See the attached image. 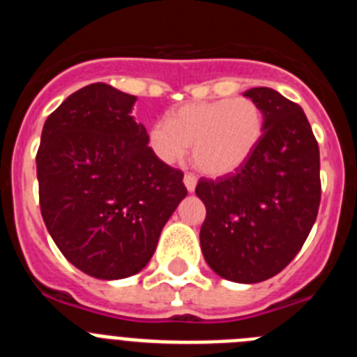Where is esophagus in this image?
I'll return each instance as SVG.
<instances>
[{
    "mask_svg": "<svg viewBox=\"0 0 357 357\" xmlns=\"http://www.w3.org/2000/svg\"><path fill=\"white\" fill-rule=\"evenodd\" d=\"M184 184H185V189H188L189 193H193L195 188H197V176H195L193 173H185Z\"/></svg>",
    "mask_w": 357,
    "mask_h": 357,
    "instance_id": "esophagus-1",
    "label": "esophagus"
}]
</instances>
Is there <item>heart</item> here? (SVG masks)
<instances>
[{
    "instance_id": "heart-1",
    "label": "heart",
    "mask_w": 357,
    "mask_h": 357,
    "mask_svg": "<svg viewBox=\"0 0 357 357\" xmlns=\"http://www.w3.org/2000/svg\"><path fill=\"white\" fill-rule=\"evenodd\" d=\"M264 112L252 98H222L178 107L148 130V146L164 164H176L191 144L193 164L202 173H234L259 146Z\"/></svg>"
}]
</instances>
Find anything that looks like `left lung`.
I'll use <instances>...</instances> for the list:
<instances>
[{
	"label": "left lung",
	"instance_id": "1",
	"mask_svg": "<svg viewBox=\"0 0 357 357\" xmlns=\"http://www.w3.org/2000/svg\"><path fill=\"white\" fill-rule=\"evenodd\" d=\"M245 96L264 112V134L254 155L216 181L200 178L197 195L207 216L200 247L213 272L255 284L293 261L320 206V150L301 105L270 87Z\"/></svg>",
	"mask_w": 357,
	"mask_h": 357
}]
</instances>
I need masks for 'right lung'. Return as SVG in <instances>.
Masks as SVG:
<instances>
[{
	"instance_id": "right-lung-1",
	"label": "right lung",
	"mask_w": 357,
	"mask_h": 357,
	"mask_svg": "<svg viewBox=\"0 0 357 357\" xmlns=\"http://www.w3.org/2000/svg\"><path fill=\"white\" fill-rule=\"evenodd\" d=\"M137 98L107 84L73 93L48 116L37 151L43 220L66 259L96 279L135 275L185 198L184 173L160 162Z\"/></svg>"
}]
</instances>
